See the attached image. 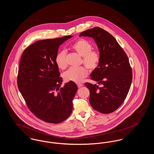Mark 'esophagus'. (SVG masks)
<instances>
[{
    "label": "esophagus",
    "instance_id": "1",
    "mask_svg": "<svg viewBox=\"0 0 154 154\" xmlns=\"http://www.w3.org/2000/svg\"><path fill=\"white\" fill-rule=\"evenodd\" d=\"M77 86H78L79 88H81V87L83 86V84H77Z\"/></svg>",
    "mask_w": 154,
    "mask_h": 154
}]
</instances>
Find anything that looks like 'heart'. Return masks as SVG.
Masks as SVG:
<instances>
[{"label":"heart","instance_id":"obj_1","mask_svg":"<svg viewBox=\"0 0 154 154\" xmlns=\"http://www.w3.org/2000/svg\"><path fill=\"white\" fill-rule=\"evenodd\" d=\"M72 48L81 57L82 62L90 70L95 69L100 61V54L96 51H93L92 45L87 40L80 38L75 42ZM66 52L63 50L59 52L56 55L55 62L59 68L65 69L67 66ZM88 70L84 67L77 68L71 67L63 74V78L67 81L79 83L88 75Z\"/></svg>","mask_w":154,"mask_h":154}]
</instances>
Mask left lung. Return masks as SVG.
<instances>
[{
    "instance_id": "1",
    "label": "left lung",
    "mask_w": 154,
    "mask_h": 154,
    "mask_svg": "<svg viewBox=\"0 0 154 154\" xmlns=\"http://www.w3.org/2000/svg\"><path fill=\"white\" fill-rule=\"evenodd\" d=\"M80 36L92 37L100 54L99 63L90 76L102 87L85 84L90 91L89 103L101 113L112 112L124 102L131 88L132 71L129 59L116 39L100 28L84 31Z\"/></svg>"
}]
</instances>
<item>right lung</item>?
Wrapping results in <instances>:
<instances>
[{
    "instance_id": "obj_1",
    "label": "right lung",
    "mask_w": 154,
    "mask_h": 154,
    "mask_svg": "<svg viewBox=\"0 0 154 154\" xmlns=\"http://www.w3.org/2000/svg\"><path fill=\"white\" fill-rule=\"evenodd\" d=\"M37 41L23 52L17 79L18 87L30 110L46 122L58 124L73 110V100L78 87L69 81L60 88L62 78L55 58L59 45L69 38Z\"/></svg>"
}]
</instances>
